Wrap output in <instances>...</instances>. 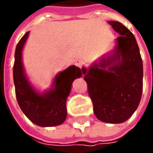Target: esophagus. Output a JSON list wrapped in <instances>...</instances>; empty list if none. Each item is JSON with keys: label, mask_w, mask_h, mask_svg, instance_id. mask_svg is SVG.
Masks as SVG:
<instances>
[{"label": "esophagus", "mask_w": 153, "mask_h": 153, "mask_svg": "<svg viewBox=\"0 0 153 153\" xmlns=\"http://www.w3.org/2000/svg\"><path fill=\"white\" fill-rule=\"evenodd\" d=\"M75 65H76V66H78V67L82 68V65H83V62L82 61L81 59H76V60L75 61Z\"/></svg>", "instance_id": "34e87169"}]
</instances>
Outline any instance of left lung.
<instances>
[{
	"label": "left lung",
	"mask_w": 153,
	"mask_h": 153,
	"mask_svg": "<svg viewBox=\"0 0 153 153\" xmlns=\"http://www.w3.org/2000/svg\"><path fill=\"white\" fill-rule=\"evenodd\" d=\"M121 36L114 49L82 67L94 112L99 120L122 123L138 108L143 88V64L132 32L117 21H108Z\"/></svg>",
	"instance_id": "obj_1"
}]
</instances>
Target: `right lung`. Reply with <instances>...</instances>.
I'll list each match as a JSON object with an SVG mask.
<instances>
[{
	"label": "right lung",
	"mask_w": 153,
	"mask_h": 153,
	"mask_svg": "<svg viewBox=\"0 0 153 153\" xmlns=\"http://www.w3.org/2000/svg\"><path fill=\"white\" fill-rule=\"evenodd\" d=\"M30 31L25 34L16 47L13 67L16 97L19 105L33 123L41 127H53L62 124L67 117L66 100L75 79L82 76V70L71 65L58 72L49 88L41 91L33 85L23 64V49Z\"/></svg>",
	"instance_id": "add662e5"
}]
</instances>
